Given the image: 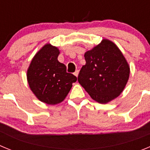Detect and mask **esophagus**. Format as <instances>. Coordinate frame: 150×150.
I'll use <instances>...</instances> for the list:
<instances>
[{
    "label": "esophagus",
    "mask_w": 150,
    "mask_h": 150,
    "mask_svg": "<svg viewBox=\"0 0 150 150\" xmlns=\"http://www.w3.org/2000/svg\"><path fill=\"white\" fill-rule=\"evenodd\" d=\"M78 73H79V71H78V70H76V71H75V72H74V75H75L76 77H78Z\"/></svg>",
    "instance_id": "esophagus-1"
}]
</instances>
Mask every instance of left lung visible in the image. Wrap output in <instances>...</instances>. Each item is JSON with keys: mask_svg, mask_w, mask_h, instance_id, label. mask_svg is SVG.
I'll use <instances>...</instances> for the list:
<instances>
[{"mask_svg": "<svg viewBox=\"0 0 150 150\" xmlns=\"http://www.w3.org/2000/svg\"><path fill=\"white\" fill-rule=\"evenodd\" d=\"M86 64L78 81L93 100L108 103L121 93L127 83L130 69L114 42L103 40L84 54Z\"/></svg>", "mask_w": 150, "mask_h": 150, "instance_id": "1", "label": "left lung"}]
</instances>
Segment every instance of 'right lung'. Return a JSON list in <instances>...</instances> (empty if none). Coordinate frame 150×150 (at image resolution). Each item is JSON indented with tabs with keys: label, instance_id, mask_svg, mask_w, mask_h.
I'll return each instance as SVG.
<instances>
[{
	"label": "right lung",
	"instance_id": "obj_1",
	"mask_svg": "<svg viewBox=\"0 0 150 150\" xmlns=\"http://www.w3.org/2000/svg\"><path fill=\"white\" fill-rule=\"evenodd\" d=\"M60 52L47 44L32 60L27 78L32 92L41 102L56 105L63 102L77 81L76 76L67 72V67L57 60Z\"/></svg>",
	"mask_w": 150,
	"mask_h": 150
}]
</instances>
